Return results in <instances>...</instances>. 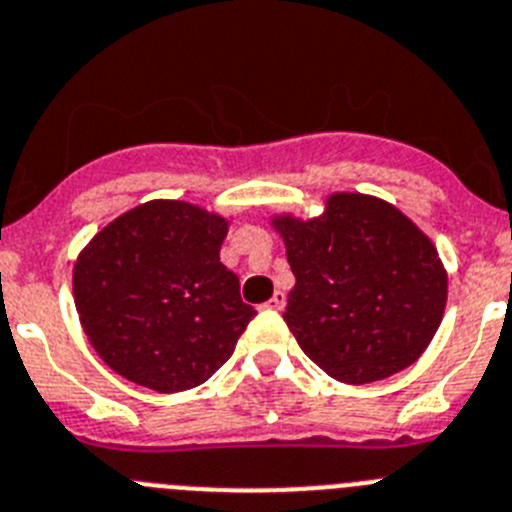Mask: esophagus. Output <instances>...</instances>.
<instances>
[{"mask_svg": "<svg viewBox=\"0 0 512 512\" xmlns=\"http://www.w3.org/2000/svg\"><path fill=\"white\" fill-rule=\"evenodd\" d=\"M285 306V293L283 290H275L273 293V298H270V301L265 303V308H275V311H280V308Z\"/></svg>", "mask_w": 512, "mask_h": 512, "instance_id": "1", "label": "esophagus"}]
</instances>
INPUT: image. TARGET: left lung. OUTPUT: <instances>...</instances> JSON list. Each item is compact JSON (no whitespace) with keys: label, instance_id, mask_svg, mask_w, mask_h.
<instances>
[{"label":"left lung","instance_id":"left-lung-1","mask_svg":"<svg viewBox=\"0 0 512 512\" xmlns=\"http://www.w3.org/2000/svg\"><path fill=\"white\" fill-rule=\"evenodd\" d=\"M296 285L283 319L326 375L349 385L413 365L446 308L434 242L388 201L331 193L324 214L273 219Z\"/></svg>","mask_w":512,"mask_h":512}]
</instances>
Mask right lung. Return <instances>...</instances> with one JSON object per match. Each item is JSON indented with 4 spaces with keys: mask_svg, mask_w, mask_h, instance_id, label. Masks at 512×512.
<instances>
[{
    "mask_svg": "<svg viewBox=\"0 0 512 512\" xmlns=\"http://www.w3.org/2000/svg\"><path fill=\"white\" fill-rule=\"evenodd\" d=\"M229 222L186 201H147L101 229L73 265L91 347L117 375L158 393L209 380L255 316L219 262Z\"/></svg>",
    "mask_w": 512,
    "mask_h": 512,
    "instance_id": "1",
    "label": "right lung"
}]
</instances>
